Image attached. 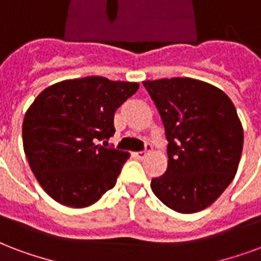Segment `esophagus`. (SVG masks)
<instances>
[{
    "instance_id": "esophagus-1",
    "label": "esophagus",
    "mask_w": 261,
    "mask_h": 261,
    "mask_svg": "<svg viewBox=\"0 0 261 261\" xmlns=\"http://www.w3.org/2000/svg\"><path fill=\"white\" fill-rule=\"evenodd\" d=\"M151 148V144H150V143H146V150H143V151H136L135 152V155H136V158H139V160H143V158H146V155L150 152Z\"/></svg>"
}]
</instances>
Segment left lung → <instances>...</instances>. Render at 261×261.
I'll list each match as a JSON object with an SVG mask.
<instances>
[{"label": "left lung", "instance_id": "obj_1", "mask_svg": "<svg viewBox=\"0 0 261 261\" xmlns=\"http://www.w3.org/2000/svg\"><path fill=\"white\" fill-rule=\"evenodd\" d=\"M143 85L160 111L168 140V169L151 180L161 202L180 213L212 205L234 179L244 130L230 97L193 78Z\"/></svg>", "mask_w": 261, "mask_h": 261}]
</instances>
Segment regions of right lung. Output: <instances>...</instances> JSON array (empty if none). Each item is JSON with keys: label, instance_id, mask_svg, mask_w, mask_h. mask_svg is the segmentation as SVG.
<instances>
[{"label": "right lung", "instance_id": "obj_1", "mask_svg": "<svg viewBox=\"0 0 261 261\" xmlns=\"http://www.w3.org/2000/svg\"><path fill=\"white\" fill-rule=\"evenodd\" d=\"M138 89V82L85 77L58 82L37 96L23 121V147L55 201L85 207L114 187L129 154L106 140L115 132L117 109Z\"/></svg>", "mask_w": 261, "mask_h": 261}]
</instances>
